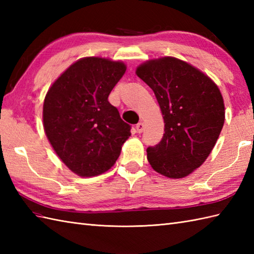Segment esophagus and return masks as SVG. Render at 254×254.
<instances>
[{"label":"esophagus","mask_w":254,"mask_h":254,"mask_svg":"<svg viewBox=\"0 0 254 254\" xmlns=\"http://www.w3.org/2000/svg\"><path fill=\"white\" fill-rule=\"evenodd\" d=\"M144 127H145V126H144L143 122L137 123L136 124V131H137V133H142L144 131Z\"/></svg>","instance_id":"esophagus-1"}]
</instances>
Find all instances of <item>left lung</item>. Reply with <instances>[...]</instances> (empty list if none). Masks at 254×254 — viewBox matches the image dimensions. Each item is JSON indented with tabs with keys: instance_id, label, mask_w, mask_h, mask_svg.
<instances>
[{
	"instance_id": "1",
	"label": "left lung",
	"mask_w": 254,
	"mask_h": 254,
	"mask_svg": "<svg viewBox=\"0 0 254 254\" xmlns=\"http://www.w3.org/2000/svg\"><path fill=\"white\" fill-rule=\"evenodd\" d=\"M135 73L153 89L165 122L161 141L147 148L148 163L167 178H185L217 142L225 122L222 93L206 74L174 57L148 60Z\"/></svg>"
}]
</instances>
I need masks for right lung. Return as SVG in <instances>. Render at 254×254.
Instances as JSON below:
<instances>
[{"label": "right lung", "mask_w": 254, "mask_h": 254, "mask_svg": "<svg viewBox=\"0 0 254 254\" xmlns=\"http://www.w3.org/2000/svg\"><path fill=\"white\" fill-rule=\"evenodd\" d=\"M126 71L121 61L82 58L56 79L45 97L46 135L59 158L79 177L109 170L131 136V126L108 101Z\"/></svg>", "instance_id": "add662e5"}]
</instances>
